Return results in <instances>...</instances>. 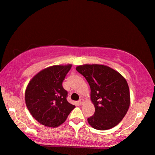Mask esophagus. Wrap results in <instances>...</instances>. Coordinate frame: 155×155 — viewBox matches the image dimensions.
<instances>
[{"mask_svg":"<svg viewBox=\"0 0 155 155\" xmlns=\"http://www.w3.org/2000/svg\"><path fill=\"white\" fill-rule=\"evenodd\" d=\"M83 103H84V100L83 99H80L79 101H78V104H79L80 105H82Z\"/></svg>","mask_w":155,"mask_h":155,"instance_id":"1","label":"esophagus"}]
</instances>
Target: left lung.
Instances as JSON below:
<instances>
[{"mask_svg": "<svg viewBox=\"0 0 155 155\" xmlns=\"http://www.w3.org/2000/svg\"><path fill=\"white\" fill-rule=\"evenodd\" d=\"M91 88V100L95 107L93 116L87 119L94 129L107 130L120 123L130 105L127 80L121 74L104 65L85 64L76 68Z\"/></svg>", "mask_w": 155, "mask_h": 155, "instance_id": "left-lung-1", "label": "left lung"}]
</instances>
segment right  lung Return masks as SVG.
<instances>
[{
    "instance_id": "add662e5",
    "label": "right lung",
    "mask_w": 155,
    "mask_h": 155,
    "mask_svg": "<svg viewBox=\"0 0 155 155\" xmlns=\"http://www.w3.org/2000/svg\"><path fill=\"white\" fill-rule=\"evenodd\" d=\"M71 66H54L44 69L32 78L26 87V106L31 115L42 125L59 126L75 107L68 102V91L62 86Z\"/></svg>"
}]
</instances>
